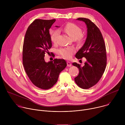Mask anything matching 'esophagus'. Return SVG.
<instances>
[{"label":"esophagus","instance_id":"esophagus-1","mask_svg":"<svg viewBox=\"0 0 125 125\" xmlns=\"http://www.w3.org/2000/svg\"><path fill=\"white\" fill-rule=\"evenodd\" d=\"M67 64L68 67H71V66H72V64H71V63L69 61H68L67 62Z\"/></svg>","mask_w":125,"mask_h":125}]
</instances>
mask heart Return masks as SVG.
<instances>
[{
  "mask_svg": "<svg viewBox=\"0 0 125 125\" xmlns=\"http://www.w3.org/2000/svg\"><path fill=\"white\" fill-rule=\"evenodd\" d=\"M63 31L68 34V35L74 40H75L77 43L79 45L83 44L84 41L83 35L82 34L83 31L81 28L79 26L72 23L67 24L63 28ZM50 36L51 42L56 43L57 42L59 31L58 30H51L50 31ZM75 51V49L73 47H64L59 50V54L64 58L69 59L71 58Z\"/></svg>",
  "mask_w": 125,
  "mask_h": 125,
  "instance_id": "b5f03b06",
  "label": "heart"
}]
</instances>
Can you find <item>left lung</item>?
I'll list each match as a JSON object with an SVG mask.
<instances>
[{
    "instance_id": "obj_1",
    "label": "left lung",
    "mask_w": 125,
    "mask_h": 125,
    "mask_svg": "<svg viewBox=\"0 0 125 125\" xmlns=\"http://www.w3.org/2000/svg\"><path fill=\"white\" fill-rule=\"evenodd\" d=\"M87 27V37L82 48L75 55L78 59L86 58L83 66L76 62L73 65L79 69V74L75 78L77 84L83 89H88L96 84L102 77L107 64L105 44L98 28L90 19L79 18Z\"/></svg>"
}]
</instances>
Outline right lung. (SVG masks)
Listing matches in <instances>:
<instances>
[{
  "label": "right lung",
  "mask_w": 125,
  "mask_h": 125,
  "mask_svg": "<svg viewBox=\"0 0 125 125\" xmlns=\"http://www.w3.org/2000/svg\"><path fill=\"white\" fill-rule=\"evenodd\" d=\"M55 21L35 19L29 26L24 41L23 64L26 73L32 83L42 90L54 85L67 66L64 59L46 62L44 59L45 53H49L52 47L49 31Z\"/></svg>",
  "instance_id": "1"
}]
</instances>
